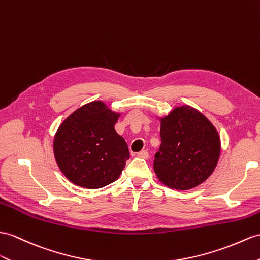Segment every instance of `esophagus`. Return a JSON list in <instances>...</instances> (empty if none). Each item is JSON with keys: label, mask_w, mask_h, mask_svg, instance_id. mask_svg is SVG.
Returning a JSON list of instances; mask_svg holds the SVG:
<instances>
[{"label": "esophagus", "mask_w": 260, "mask_h": 260, "mask_svg": "<svg viewBox=\"0 0 260 260\" xmlns=\"http://www.w3.org/2000/svg\"><path fill=\"white\" fill-rule=\"evenodd\" d=\"M139 157H141V159H145L147 160L148 157H149V152L147 151V150H142V151H140L139 152V153L137 154Z\"/></svg>", "instance_id": "34e87169"}]
</instances>
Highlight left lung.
I'll use <instances>...</instances> for the list:
<instances>
[{
    "label": "left lung",
    "instance_id": "obj_1",
    "mask_svg": "<svg viewBox=\"0 0 260 260\" xmlns=\"http://www.w3.org/2000/svg\"><path fill=\"white\" fill-rule=\"evenodd\" d=\"M161 145L155 153L154 172L164 185L186 189L210 178L220 154L216 128L193 107H175L160 118Z\"/></svg>",
    "mask_w": 260,
    "mask_h": 260
}]
</instances>
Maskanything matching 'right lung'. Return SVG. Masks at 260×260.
Returning a JSON list of instances; mask_svg holds the SVG:
<instances>
[{"instance_id": "1", "label": "right lung", "mask_w": 260, "mask_h": 260, "mask_svg": "<svg viewBox=\"0 0 260 260\" xmlns=\"http://www.w3.org/2000/svg\"><path fill=\"white\" fill-rule=\"evenodd\" d=\"M119 117L103 101H91L59 125L53 143L55 160L75 185L100 188L121 174L130 154L128 144L115 130Z\"/></svg>"}]
</instances>
